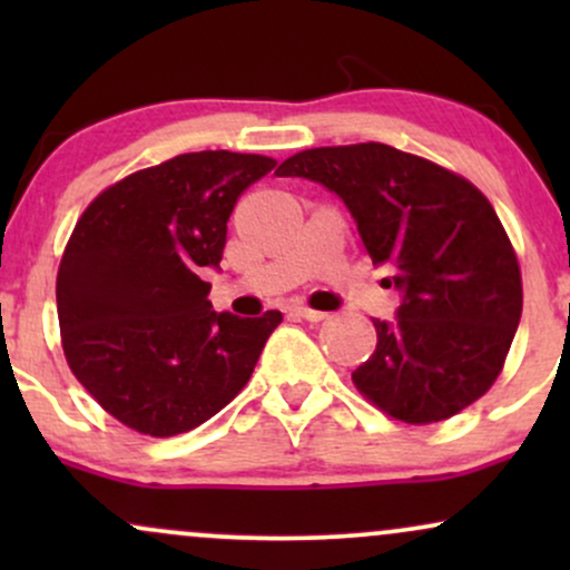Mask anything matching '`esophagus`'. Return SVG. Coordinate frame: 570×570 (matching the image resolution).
<instances>
[{
    "label": "esophagus",
    "mask_w": 570,
    "mask_h": 570,
    "mask_svg": "<svg viewBox=\"0 0 570 570\" xmlns=\"http://www.w3.org/2000/svg\"><path fill=\"white\" fill-rule=\"evenodd\" d=\"M294 313H297L299 318H305V322H324V318L330 316V313L313 311V307H307V305H297V307H294Z\"/></svg>",
    "instance_id": "esophagus-1"
}]
</instances>
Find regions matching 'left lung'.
Returning <instances> with one entry per match:
<instances>
[{"label":"left lung","instance_id":"obj_1","mask_svg":"<svg viewBox=\"0 0 570 570\" xmlns=\"http://www.w3.org/2000/svg\"><path fill=\"white\" fill-rule=\"evenodd\" d=\"M278 176L322 181L345 200L372 263L402 289L394 324L353 372L367 402L412 426L448 421L501 375L522 316L512 240L461 174L381 141L292 155Z\"/></svg>","mask_w":570,"mask_h":570}]
</instances>
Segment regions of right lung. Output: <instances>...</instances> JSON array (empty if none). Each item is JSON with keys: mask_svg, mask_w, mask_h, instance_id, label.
<instances>
[{"mask_svg": "<svg viewBox=\"0 0 570 570\" xmlns=\"http://www.w3.org/2000/svg\"><path fill=\"white\" fill-rule=\"evenodd\" d=\"M265 155L206 149L141 168L77 219L56 278L69 370L122 426L174 436L230 404L281 311H212L203 267L222 263L227 219Z\"/></svg>", "mask_w": 570, "mask_h": 570, "instance_id": "add662e5", "label": "right lung"}]
</instances>
